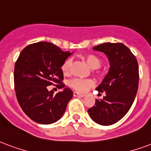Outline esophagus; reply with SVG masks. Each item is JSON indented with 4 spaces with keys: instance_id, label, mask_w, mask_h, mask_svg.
Segmentation results:
<instances>
[{
    "instance_id": "obj_1",
    "label": "esophagus",
    "mask_w": 151,
    "mask_h": 151,
    "mask_svg": "<svg viewBox=\"0 0 151 151\" xmlns=\"http://www.w3.org/2000/svg\"><path fill=\"white\" fill-rule=\"evenodd\" d=\"M73 96L74 97H78V98H82V97H85V94H82V93H79L78 92L73 93Z\"/></svg>"
}]
</instances>
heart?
Listing matches in <instances>:
<instances>
[{
  "label": "heart",
  "mask_w": 151,
  "mask_h": 151,
  "mask_svg": "<svg viewBox=\"0 0 151 151\" xmlns=\"http://www.w3.org/2000/svg\"><path fill=\"white\" fill-rule=\"evenodd\" d=\"M84 58L86 61L87 64L89 65L93 70H97L101 66V60L98 56L94 55V54H86ZM70 65H71L70 59H66L63 62V64L61 65V70L65 74L70 72ZM93 85H94V82L91 79L73 78L72 80L69 81V86L73 90L78 91V92H85L89 88L92 87Z\"/></svg>",
  "instance_id": "b5f03b06"
}]
</instances>
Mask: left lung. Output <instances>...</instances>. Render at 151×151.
<instances>
[{
	"label": "left lung",
	"instance_id": "8db88e82",
	"mask_svg": "<svg viewBox=\"0 0 151 151\" xmlns=\"http://www.w3.org/2000/svg\"><path fill=\"white\" fill-rule=\"evenodd\" d=\"M108 58L110 69L96 90L106 94L88 110L93 121L102 126L116 123L129 111L138 89V64L129 48L122 43H104L93 48Z\"/></svg>",
	"mask_w": 151,
	"mask_h": 151
}]
</instances>
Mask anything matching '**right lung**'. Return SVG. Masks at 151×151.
I'll list each match as a JSON object with an SVG mask.
<instances>
[{"label":"right lung","mask_w":151,"mask_h":151,"mask_svg":"<svg viewBox=\"0 0 151 151\" xmlns=\"http://www.w3.org/2000/svg\"><path fill=\"white\" fill-rule=\"evenodd\" d=\"M72 53L45 41L29 45L20 53L14 67V87L20 106L33 121L52 124L64 114L73 91L64 88L54 96L47 86L65 87L61 65Z\"/></svg>","instance_id":"right-lung-1"}]
</instances>
